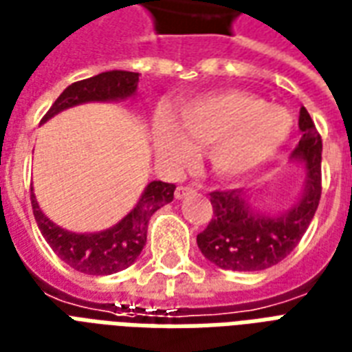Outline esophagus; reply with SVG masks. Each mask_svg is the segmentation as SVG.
Here are the masks:
<instances>
[{
	"label": "esophagus",
	"instance_id": "1",
	"mask_svg": "<svg viewBox=\"0 0 352 352\" xmlns=\"http://www.w3.org/2000/svg\"><path fill=\"white\" fill-rule=\"evenodd\" d=\"M191 192H195V189H192V187L179 186V187H176V191H174V197L178 198V200H182V198H186L187 195H191Z\"/></svg>",
	"mask_w": 352,
	"mask_h": 352
}]
</instances>
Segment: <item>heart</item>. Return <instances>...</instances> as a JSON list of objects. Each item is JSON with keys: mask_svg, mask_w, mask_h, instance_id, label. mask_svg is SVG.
Returning a JSON list of instances; mask_svg holds the SVG:
<instances>
[{"mask_svg": "<svg viewBox=\"0 0 352 352\" xmlns=\"http://www.w3.org/2000/svg\"><path fill=\"white\" fill-rule=\"evenodd\" d=\"M292 115L243 91H223L192 98L176 118L155 122V152L166 163H184L192 146L205 148L211 168L237 178L265 165L278 154L292 133Z\"/></svg>", "mask_w": 352, "mask_h": 352, "instance_id": "heart-1", "label": "heart"}]
</instances>
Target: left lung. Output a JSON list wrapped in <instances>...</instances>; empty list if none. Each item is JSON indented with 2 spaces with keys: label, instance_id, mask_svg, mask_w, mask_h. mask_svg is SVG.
I'll return each mask as SVG.
<instances>
[{
  "label": "left lung",
  "instance_id": "left-lung-1",
  "mask_svg": "<svg viewBox=\"0 0 352 352\" xmlns=\"http://www.w3.org/2000/svg\"><path fill=\"white\" fill-rule=\"evenodd\" d=\"M298 129L302 137L293 150L292 161L306 170L302 197L280 215H265L250 208L243 189L213 191L210 195L213 219L197 236L202 254L221 269L261 271L276 265L302 239L316 215L321 198V152L323 142L316 124L300 107Z\"/></svg>",
  "mask_w": 352,
  "mask_h": 352
}]
</instances>
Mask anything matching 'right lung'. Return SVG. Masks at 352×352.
<instances>
[{"mask_svg":"<svg viewBox=\"0 0 352 352\" xmlns=\"http://www.w3.org/2000/svg\"><path fill=\"white\" fill-rule=\"evenodd\" d=\"M139 85V74L128 70H109L68 85L50 107L42 122L60 111L87 102H115L133 96ZM176 186L165 182H150L139 202L122 221L102 232L76 234L52 223L38 208L31 189V206L38 230L66 265L85 274H113L128 269L146 245L148 221L161 206L173 202Z\"/></svg>","mask_w":352,"mask_h":352,"instance_id":"obj_1","label":"right lung"}]
</instances>
